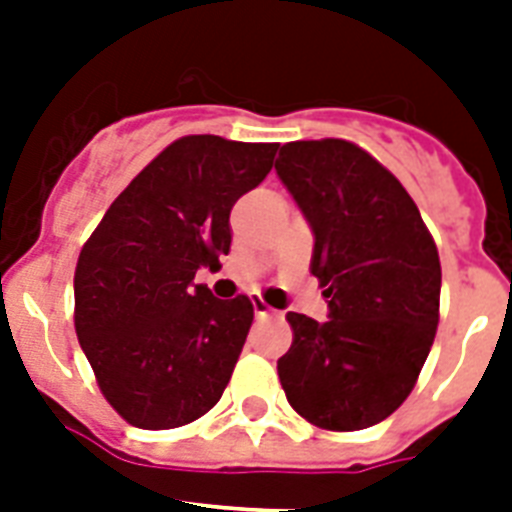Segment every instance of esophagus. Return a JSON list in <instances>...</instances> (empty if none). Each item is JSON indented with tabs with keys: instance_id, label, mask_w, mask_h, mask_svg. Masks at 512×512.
<instances>
[{
	"instance_id": "34e87169",
	"label": "esophagus",
	"mask_w": 512,
	"mask_h": 512,
	"mask_svg": "<svg viewBox=\"0 0 512 512\" xmlns=\"http://www.w3.org/2000/svg\"><path fill=\"white\" fill-rule=\"evenodd\" d=\"M252 305H255V316H257V319H268V316H273V313H276L271 308V305H265L263 300H252Z\"/></svg>"
}]
</instances>
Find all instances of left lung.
Returning <instances> with one entry per match:
<instances>
[{
    "label": "left lung",
    "instance_id": "obj_1",
    "mask_svg": "<svg viewBox=\"0 0 512 512\" xmlns=\"http://www.w3.org/2000/svg\"><path fill=\"white\" fill-rule=\"evenodd\" d=\"M276 172L311 223L329 303L327 321L287 313L281 388L316 428H372L404 404L436 340V241L398 177L350 140L287 143Z\"/></svg>",
    "mask_w": 512,
    "mask_h": 512
}]
</instances>
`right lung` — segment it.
Masks as SVG:
<instances>
[{"label":"right lung","instance_id":"right-lung-1","mask_svg":"<svg viewBox=\"0 0 512 512\" xmlns=\"http://www.w3.org/2000/svg\"><path fill=\"white\" fill-rule=\"evenodd\" d=\"M279 143L185 135L146 164L84 241L74 327L122 420L170 430L220 401L249 335L247 295L193 284L231 249L233 204L271 172Z\"/></svg>","mask_w":512,"mask_h":512}]
</instances>
